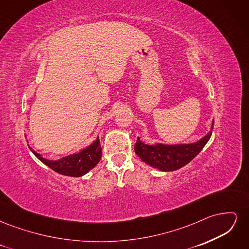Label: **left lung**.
Segmentation results:
<instances>
[{"mask_svg":"<svg viewBox=\"0 0 249 249\" xmlns=\"http://www.w3.org/2000/svg\"><path fill=\"white\" fill-rule=\"evenodd\" d=\"M214 122L212 123L213 129ZM212 132H209L205 137L189 144H162L156 143L155 145H148L137 138L135 144V153L140 159L148 164L149 166L161 171H173L182 168L196 157L200 150L207 144L211 138Z\"/></svg>","mask_w":249,"mask_h":249,"instance_id":"obj_1","label":"left lung"}]
</instances>
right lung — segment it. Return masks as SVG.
<instances>
[{
    "instance_id": "right-lung-1",
    "label": "right lung",
    "mask_w": 249,
    "mask_h": 249,
    "mask_svg": "<svg viewBox=\"0 0 249 249\" xmlns=\"http://www.w3.org/2000/svg\"><path fill=\"white\" fill-rule=\"evenodd\" d=\"M30 149L36 156L37 159H39L51 169L60 173V175L74 178L86 175L89 170L95 167V165L100 162L102 158V147L99 137L89 146L83 148L81 152L63 157L56 161L44 159L40 154L36 153L34 149L31 147H30Z\"/></svg>"
}]
</instances>
